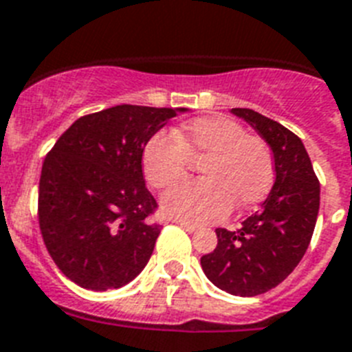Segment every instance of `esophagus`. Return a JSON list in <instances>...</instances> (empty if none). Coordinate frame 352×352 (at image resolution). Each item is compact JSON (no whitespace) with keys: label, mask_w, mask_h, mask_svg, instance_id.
<instances>
[{"label":"esophagus","mask_w":352,"mask_h":352,"mask_svg":"<svg viewBox=\"0 0 352 352\" xmlns=\"http://www.w3.org/2000/svg\"><path fill=\"white\" fill-rule=\"evenodd\" d=\"M175 224H179L181 228H184L186 231H190V233H193V231L199 230V226L191 224V222H186V221H175Z\"/></svg>","instance_id":"esophagus-1"}]
</instances>
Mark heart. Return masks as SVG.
Returning <instances> with one entry per match:
<instances>
[{
	"label": "heart",
	"instance_id": "obj_1",
	"mask_svg": "<svg viewBox=\"0 0 352 352\" xmlns=\"http://www.w3.org/2000/svg\"><path fill=\"white\" fill-rule=\"evenodd\" d=\"M173 139L151 137L142 150L148 184L166 190L182 181L190 161H201V181L175 186L162 197L161 208L171 219L215 222L233 204L248 210L260 204L275 182V161L264 139L248 135L233 119L197 117L173 130Z\"/></svg>",
	"mask_w": 352,
	"mask_h": 352
}]
</instances>
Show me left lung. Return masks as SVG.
<instances>
[{
  "instance_id": "left-lung-1",
  "label": "left lung",
  "mask_w": 352,
  "mask_h": 352,
  "mask_svg": "<svg viewBox=\"0 0 352 352\" xmlns=\"http://www.w3.org/2000/svg\"><path fill=\"white\" fill-rule=\"evenodd\" d=\"M273 150L275 184L260 211L239 230L217 228V248L201 258L219 289L256 296L293 273L309 248L320 208V182L304 144L280 122L250 108H233Z\"/></svg>"
}]
</instances>
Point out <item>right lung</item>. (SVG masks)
Segmentation results:
<instances>
[{
	"mask_svg": "<svg viewBox=\"0 0 352 352\" xmlns=\"http://www.w3.org/2000/svg\"><path fill=\"white\" fill-rule=\"evenodd\" d=\"M177 111L119 104L79 117L43 162L39 230L61 273L90 291L117 289L148 264L161 226L142 150Z\"/></svg>",
	"mask_w": 352,
	"mask_h": 352,
	"instance_id": "obj_1",
	"label": "right lung"
}]
</instances>
